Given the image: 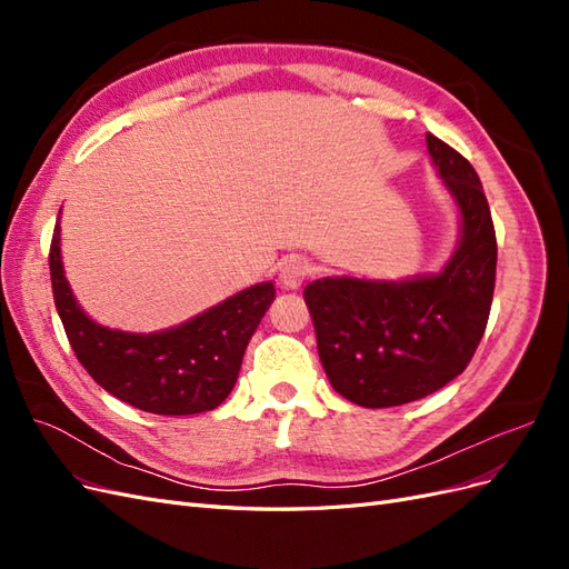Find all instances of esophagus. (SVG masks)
<instances>
[{"mask_svg":"<svg viewBox=\"0 0 569 569\" xmlns=\"http://www.w3.org/2000/svg\"><path fill=\"white\" fill-rule=\"evenodd\" d=\"M308 272H311V268H308L306 261H301V258H289L280 268V284L284 289H299L308 278Z\"/></svg>","mask_w":569,"mask_h":569,"instance_id":"34e87169","label":"esophagus"}]
</instances>
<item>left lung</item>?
<instances>
[{
  "mask_svg": "<svg viewBox=\"0 0 569 569\" xmlns=\"http://www.w3.org/2000/svg\"><path fill=\"white\" fill-rule=\"evenodd\" d=\"M427 151L458 213V242L439 270L401 280L337 274L306 287L327 380L363 408L439 391L468 368L496 282V232L475 168L427 132Z\"/></svg>",
  "mask_w": 569,
  "mask_h": 569,
  "instance_id": "1",
  "label": "left lung"
}]
</instances>
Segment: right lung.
I'll return each mask as SVG.
<instances>
[{
    "label": "right lung",
    "mask_w": 569,
    "mask_h": 569,
    "mask_svg": "<svg viewBox=\"0 0 569 569\" xmlns=\"http://www.w3.org/2000/svg\"><path fill=\"white\" fill-rule=\"evenodd\" d=\"M49 270L59 318L82 368L116 399L157 416H194L226 401L249 339L274 299L268 280L166 330H113L82 311L66 280L61 218L51 239Z\"/></svg>",
    "instance_id": "add662e5"
}]
</instances>
